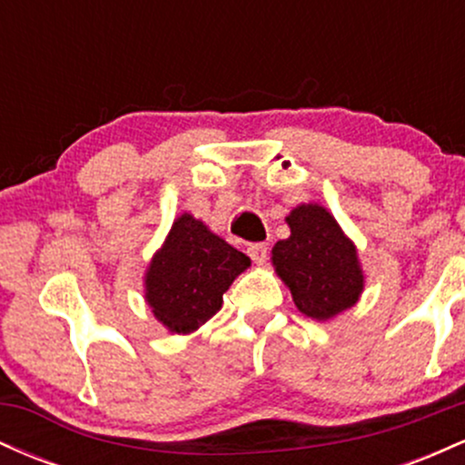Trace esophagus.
I'll return each mask as SVG.
<instances>
[{
    "label": "esophagus",
    "mask_w": 465,
    "mask_h": 465,
    "mask_svg": "<svg viewBox=\"0 0 465 465\" xmlns=\"http://www.w3.org/2000/svg\"><path fill=\"white\" fill-rule=\"evenodd\" d=\"M247 253H249V258L253 260L255 264H264V262H266V258H269V247H266L264 242L249 244V247H247Z\"/></svg>",
    "instance_id": "esophagus-1"
}]
</instances>
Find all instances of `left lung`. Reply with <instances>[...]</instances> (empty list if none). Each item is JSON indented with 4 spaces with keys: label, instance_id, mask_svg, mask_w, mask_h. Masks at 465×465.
<instances>
[{
    "label": "left lung",
    "instance_id": "left-lung-1",
    "mask_svg": "<svg viewBox=\"0 0 465 465\" xmlns=\"http://www.w3.org/2000/svg\"><path fill=\"white\" fill-rule=\"evenodd\" d=\"M286 221L291 236L273 247V264L295 306L319 322L354 306L362 291L359 258L330 212L300 205Z\"/></svg>",
    "mask_w": 465,
    "mask_h": 465
}]
</instances>
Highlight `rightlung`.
I'll use <instances>...</instances> for the list:
<instances>
[{"mask_svg": "<svg viewBox=\"0 0 465 465\" xmlns=\"http://www.w3.org/2000/svg\"><path fill=\"white\" fill-rule=\"evenodd\" d=\"M251 260L201 221H174L146 273V302L170 332L188 334L223 306V292Z\"/></svg>", "mask_w": 465, "mask_h": 465, "instance_id": "obj_1", "label": "right lung"}]
</instances>
